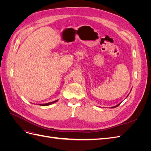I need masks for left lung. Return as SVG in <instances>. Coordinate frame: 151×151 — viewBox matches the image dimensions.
I'll use <instances>...</instances> for the list:
<instances>
[{
  "instance_id": "1",
  "label": "left lung",
  "mask_w": 151,
  "mask_h": 151,
  "mask_svg": "<svg viewBox=\"0 0 151 151\" xmlns=\"http://www.w3.org/2000/svg\"><path fill=\"white\" fill-rule=\"evenodd\" d=\"M120 104H120H117L116 105V106H113V107H112V108H116V107H117V106H119V105Z\"/></svg>"
}]
</instances>
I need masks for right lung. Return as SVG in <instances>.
I'll return each mask as SVG.
<instances>
[{"label": "right lung", "mask_w": 151, "mask_h": 151, "mask_svg": "<svg viewBox=\"0 0 151 151\" xmlns=\"http://www.w3.org/2000/svg\"><path fill=\"white\" fill-rule=\"evenodd\" d=\"M57 101H58V100H55V101H52V102H50V103H46V104H40V105H41V106H48V105L53 104V103H54L57 102Z\"/></svg>", "instance_id": "obj_1"}]
</instances>
